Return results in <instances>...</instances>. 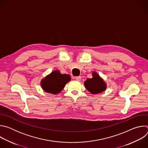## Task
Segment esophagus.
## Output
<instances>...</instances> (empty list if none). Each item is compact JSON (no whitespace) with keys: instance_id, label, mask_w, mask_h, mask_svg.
<instances>
[{"instance_id":"34e87169","label":"esophagus","mask_w":148,"mask_h":148,"mask_svg":"<svg viewBox=\"0 0 148 148\" xmlns=\"http://www.w3.org/2000/svg\"><path fill=\"white\" fill-rule=\"evenodd\" d=\"M75 79H76L77 81H81V76H78V77H75Z\"/></svg>"}]
</instances>
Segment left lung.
I'll list each match as a JSON object with an SVG mask.
<instances>
[{"mask_svg":"<svg viewBox=\"0 0 148 148\" xmlns=\"http://www.w3.org/2000/svg\"><path fill=\"white\" fill-rule=\"evenodd\" d=\"M92 78H87L84 82L86 88L91 94H97L103 92L107 88V84L95 71L92 72Z\"/></svg>","mask_w":148,"mask_h":148,"instance_id":"obj_1","label":"left lung"}]
</instances>
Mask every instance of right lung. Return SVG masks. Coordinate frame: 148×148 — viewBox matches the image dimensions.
Wrapping results in <instances>:
<instances>
[{
    "mask_svg": "<svg viewBox=\"0 0 148 148\" xmlns=\"http://www.w3.org/2000/svg\"><path fill=\"white\" fill-rule=\"evenodd\" d=\"M70 80V75L62 74L59 70H55L42 79L40 85L45 92L56 95L63 90L66 84Z\"/></svg>",
    "mask_w": 148,
    "mask_h": 148,
    "instance_id": "obj_1",
    "label": "right lung"
}]
</instances>
